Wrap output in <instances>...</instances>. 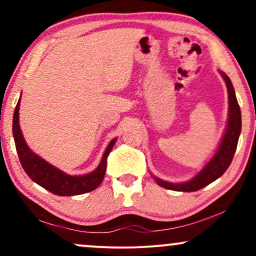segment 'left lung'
Returning <instances> with one entry per match:
<instances>
[{"label": "left lung", "mask_w": 256, "mask_h": 256, "mask_svg": "<svg viewBox=\"0 0 256 256\" xmlns=\"http://www.w3.org/2000/svg\"><path fill=\"white\" fill-rule=\"evenodd\" d=\"M219 73L222 74V79L225 80L226 88H228V116L224 136L220 140L218 149L214 152L213 156L210 158V160L202 167L201 171L190 180L183 182V183H172V182L162 180V179L152 176L155 182L160 186L165 188V189L184 192H196V190L202 189V188L207 186L208 184H210L216 179L222 177L230 166L232 158H234L240 134V128H242V118H240V106L238 102H237L236 94H234V85H232L230 78L224 72L219 71Z\"/></svg>", "instance_id": "1"}]
</instances>
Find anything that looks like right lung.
<instances>
[{
	"instance_id": "1",
	"label": "right lung",
	"mask_w": 256,
	"mask_h": 256,
	"mask_svg": "<svg viewBox=\"0 0 256 256\" xmlns=\"http://www.w3.org/2000/svg\"><path fill=\"white\" fill-rule=\"evenodd\" d=\"M19 108L20 98L14 110L13 116V137L16 142V152L19 155L20 164L34 183L58 196H74L80 194L90 192L95 190L104 178L106 168H107V158L116 144V138H113L107 146L101 158L100 165L92 172L82 176L67 174L58 167L52 166L36 152H34L26 144L22 128L19 124Z\"/></svg>"
}]
</instances>
